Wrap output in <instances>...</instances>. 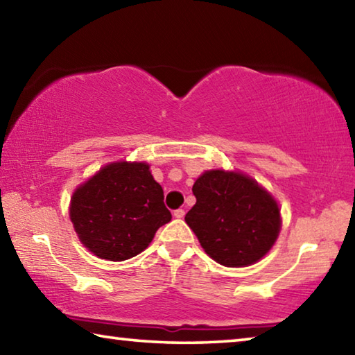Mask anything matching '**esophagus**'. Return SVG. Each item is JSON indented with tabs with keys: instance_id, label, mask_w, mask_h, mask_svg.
I'll return each mask as SVG.
<instances>
[{
	"instance_id": "esophagus-1",
	"label": "esophagus",
	"mask_w": 355,
	"mask_h": 355,
	"mask_svg": "<svg viewBox=\"0 0 355 355\" xmlns=\"http://www.w3.org/2000/svg\"><path fill=\"white\" fill-rule=\"evenodd\" d=\"M173 216H175L177 219H182L183 216H184V209H182V208H178V209H175V211H173Z\"/></svg>"
}]
</instances>
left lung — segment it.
<instances>
[{
    "label": "left lung",
    "mask_w": 355,
    "mask_h": 355,
    "mask_svg": "<svg viewBox=\"0 0 355 355\" xmlns=\"http://www.w3.org/2000/svg\"><path fill=\"white\" fill-rule=\"evenodd\" d=\"M192 194L197 202L184 220L214 261L249 266L272 248L280 230L279 207L252 178L208 171L197 178Z\"/></svg>",
    "instance_id": "1"
}]
</instances>
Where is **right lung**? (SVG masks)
<instances>
[{
	"instance_id": "obj_1",
	"label": "right lung",
	"mask_w": 355,
	"mask_h": 355,
	"mask_svg": "<svg viewBox=\"0 0 355 355\" xmlns=\"http://www.w3.org/2000/svg\"><path fill=\"white\" fill-rule=\"evenodd\" d=\"M163 200L148 164L112 163L75 191L70 219L92 254L123 261L141 254L172 219Z\"/></svg>"
}]
</instances>
